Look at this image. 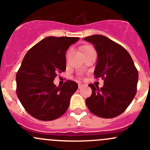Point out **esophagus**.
<instances>
[{"label": "esophagus", "mask_w": 150, "mask_h": 150, "mask_svg": "<svg viewBox=\"0 0 150 150\" xmlns=\"http://www.w3.org/2000/svg\"><path fill=\"white\" fill-rule=\"evenodd\" d=\"M83 86V84H81V83H79V84H78V88H81Z\"/></svg>", "instance_id": "34e87169"}]
</instances>
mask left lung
<instances>
[{
	"instance_id": "8db88e82",
	"label": "left lung",
	"mask_w": 150,
	"mask_h": 150,
	"mask_svg": "<svg viewBox=\"0 0 150 150\" xmlns=\"http://www.w3.org/2000/svg\"><path fill=\"white\" fill-rule=\"evenodd\" d=\"M84 40L94 46L98 60L95 77L104 80L103 87L89 84L92 95L86 99L92 113L112 118L124 112L137 92L138 72L128 52L106 36L93 35Z\"/></svg>"
}]
</instances>
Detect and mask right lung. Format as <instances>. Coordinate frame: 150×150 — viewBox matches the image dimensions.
Instances as JSON below:
<instances>
[{
	"label": "right lung",
	"instance_id": "right-lung-1",
	"mask_svg": "<svg viewBox=\"0 0 150 150\" xmlns=\"http://www.w3.org/2000/svg\"><path fill=\"white\" fill-rule=\"evenodd\" d=\"M79 38H43L24 56L16 75L17 96L26 111L40 121H52L67 110L78 89L75 81L56 86L53 81L66 70V53Z\"/></svg>",
	"mask_w": 150,
	"mask_h": 150
}]
</instances>
